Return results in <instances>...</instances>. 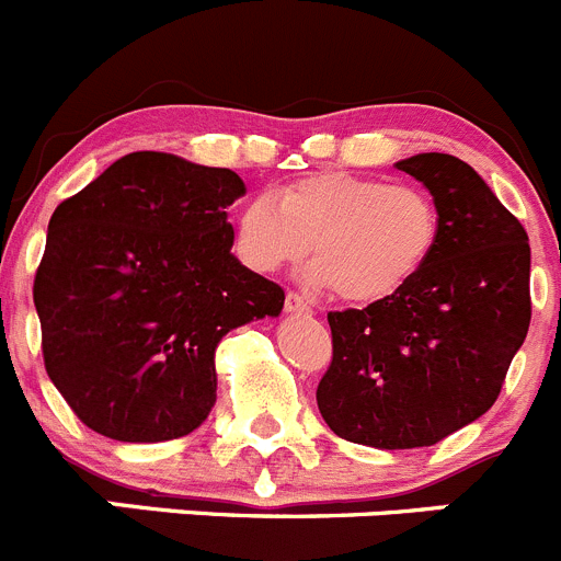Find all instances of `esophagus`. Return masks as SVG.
Masks as SVG:
<instances>
[{
    "label": "esophagus",
    "instance_id": "34e87169",
    "mask_svg": "<svg viewBox=\"0 0 561 561\" xmlns=\"http://www.w3.org/2000/svg\"><path fill=\"white\" fill-rule=\"evenodd\" d=\"M286 311L289 313H311V306L306 302V297L297 295V291H289L286 295Z\"/></svg>",
    "mask_w": 561,
    "mask_h": 561
}]
</instances>
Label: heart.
<instances>
[{"mask_svg":"<svg viewBox=\"0 0 561 561\" xmlns=\"http://www.w3.org/2000/svg\"><path fill=\"white\" fill-rule=\"evenodd\" d=\"M440 215L424 190L350 173H319L250 197L233 226V248L261 275L317 261L306 280L357 306L397 297L435 253Z\"/></svg>","mask_w":561,"mask_h":561,"instance_id":"1","label":"heart"}]
</instances>
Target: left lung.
Returning <instances> with one entry per match:
<instances>
[{
  "instance_id": "left-lung-1",
  "label": "left lung",
  "mask_w": 561,
  "mask_h": 561,
  "mask_svg": "<svg viewBox=\"0 0 561 561\" xmlns=\"http://www.w3.org/2000/svg\"><path fill=\"white\" fill-rule=\"evenodd\" d=\"M397 168L432 192L435 253L391 300L328 313L317 388L330 430L375 449L432 446L488 413L531 322L529 237L477 170L449 153Z\"/></svg>"
}]
</instances>
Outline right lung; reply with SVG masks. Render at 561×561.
<instances>
[{
  "mask_svg": "<svg viewBox=\"0 0 561 561\" xmlns=\"http://www.w3.org/2000/svg\"><path fill=\"white\" fill-rule=\"evenodd\" d=\"M239 195L233 170L137 151L57 206L32 300L46 375L84 426L190 435L217 402L222 335L280 313L284 289L231 255Z\"/></svg>",
  "mask_w": 561,
  "mask_h": 561,
  "instance_id": "right-lung-1",
  "label": "right lung"
}]
</instances>
